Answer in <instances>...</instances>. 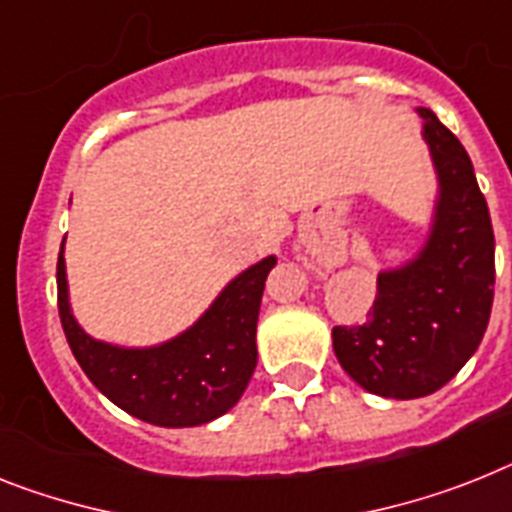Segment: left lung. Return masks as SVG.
<instances>
[{"instance_id":"8db88e82","label":"left lung","mask_w":512,"mask_h":512,"mask_svg":"<svg viewBox=\"0 0 512 512\" xmlns=\"http://www.w3.org/2000/svg\"><path fill=\"white\" fill-rule=\"evenodd\" d=\"M416 111L437 174L432 229L409 263L377 276L369 320L333 328L346 375L398 401L435 393L458 375L482 343L495 299V234L471 158L435 111Z\"/></svg>"}]
</instances>
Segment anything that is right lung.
I'll return each mask as SVG.
<instances>
[{
    "label": "right lung",
    "instance_id": "obj_1",
    "mask_svg": "<svg viewBox=\"0 0 512 512\" xmlns=\"http://www.w3.org/2000/svg\"><path fill=\"white\" fill-rule=\"evenodd\" d=\"M276 255L249 265L213 299L195 325L171 341L127 349L88 336L70 307L64 242L57 263L59 317L88 380L119 409L156 427H197L229 409L257 367V315Z\"/></svg>",
    "mask_w": 512,
    "mask_h": 512
}]
</instances>
